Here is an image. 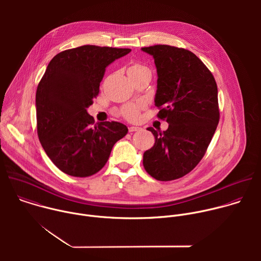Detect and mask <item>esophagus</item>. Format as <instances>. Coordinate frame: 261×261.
I'll return each mask as SVG.
<instances>
[{"label":"esophagus","instance_id":"1","mask_svg":"<svg viewBox=\"0 0 261 261\" xmlns=\"http://www.w3.org/2000/svg\"><path fill=\"white\" fill-rule=\"evenodd\" d=\"M141 128H139V127H136V126H130L129 127V132H135V131H138V130H140Z\"/></svg>","mask_w":261,"mask_h":261}]
</instances>
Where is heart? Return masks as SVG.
Listing matches in <instances>:
<instances>
[{
  "label": "heart",
  "instance_id": "obj_1",
  "mask_svg": "<svg viewBox=\"0 0 261 261\" xmlns=\"http://www.w3.org/2000/svg\"><path fill=\"white\" fill-rule=\"evenodd\" d=\"M146 67L138 64V63H135V64H132L128 70V73H131V72H137V71H140V70H143L145 69ZM144 107V104L142 102H137V103H129V104H126L124 105L122 108H121V115L129 120V121H136L138 120L139 118V115H140V110Z\"/></svg>",
  "mask_w": 261,
  "mask_h": 261
}]
</instances>
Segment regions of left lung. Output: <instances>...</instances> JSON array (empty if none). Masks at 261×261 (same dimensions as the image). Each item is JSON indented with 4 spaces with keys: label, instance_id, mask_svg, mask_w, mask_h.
Listing matches in <instances>:
<instances>
[{
    "label": "left lung",
    "instance_id": "left-lung-1",
    "mask_svg": "<svg viewBox=\"0 0 261 261\" xmlns=\"http://www.w3.org/2000/svg\"><path fill=\"white\" fill-rule=\"evenodd\" d=\"M141 49L155 60V105L160 109L157 117L169 124L163 132L147 128L156 141L143 154V167L158 180L176 179L200 162L217 129V84L212 72L190 50L164 44Z\"/></svg>",
    "mask_w": 261,
    "mask_h": 261
}]
</instances>
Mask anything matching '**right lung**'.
I'll use <instances>...</instances> for the list:
<instances>
[{"label":"right lung","mask_w":261,"mask_h":261,"mask_svg":"<svg viewBox=\"0 0 261 261\" xmlns=\"http://www.w3.org/2000/svg\"><path fill=\"white\" fill-rule=\"evenodd\" d=\"M130 48L84 45L53 58L36 92L37 133L46 155L63 172L97 173L115 143L128 133L119 122L94 124L87 108L99 94L105 69Z\"/></svg>","instance_id":"add662e5"}]
</instances>
